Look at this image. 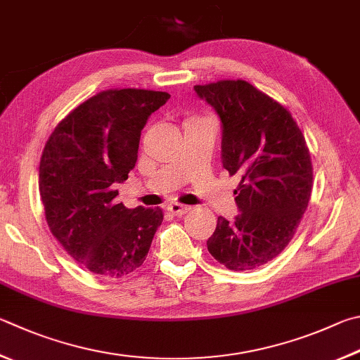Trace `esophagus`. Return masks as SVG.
<instances>
[{"instance_id":"esophagus-1","label":"esophagus","mask_w":360,"mask_h":360,"mask_svg":"<svg viewBox=\"0 0 360 360\" xmlns=\"http://www.w3.org/2000/svg\"><path fill=\"white\" fill-rule=\"evenodd\" d=\"M191 206H186V205H181V202H172V205H168V211L172 212L173 215H182L191 211Z\"/></svg>"}]
</instances>
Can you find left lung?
Wrapping results in <instances>:
<instances>
[{
  "label": "left lung",
  "instance_id": "left-lung-1",
  "mask_svg": "<svg viewBox=\"0 0 360 360\" xmlns=\"http://www.w3.org/2000/svg\"><path fill=\"white\" fill-rule=\"evenodd\" d=\"M221 122V163L240 178L234 220L217 219L207 250L231 271L269 263L290 244L309 206L313 187L310 153L296 121L244 80L197 84Z\"/></svg>",
  "mask_w": 360,
  "mask_h": 360
}]
</instances>
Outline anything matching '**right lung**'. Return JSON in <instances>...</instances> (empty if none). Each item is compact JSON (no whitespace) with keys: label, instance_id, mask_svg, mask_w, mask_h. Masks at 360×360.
<instances>
[{"label":"right lung","instance_id":"add662e5","mask_svg":"<svg viewBox=\"0 0 360 360\" xmlns=\"http://www.w3.org/2000/svg\"><path fill=\"white\" fill-rule=\"evenodd\" d=\"M169 99L148 89H108L55 127L39 167V192L53 236L88 271L120 278L143 264L162 225L160 207L115 202L116 184L139 158L148 117Z\"/></svg>","mask_w":360,"mask_h":360}]
</instances>
